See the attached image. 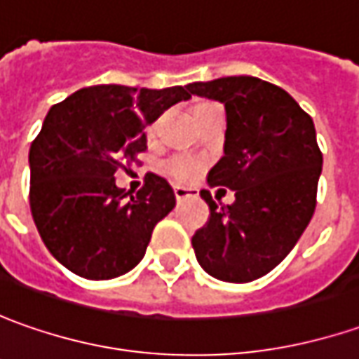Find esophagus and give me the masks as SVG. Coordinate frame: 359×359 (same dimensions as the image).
I'll use <instances>...</instances> for the list:
<instances>
[{"label":"esophagus","instance_id":"34e87169","mask_svg":"<svg viewBox=\"0 0 359 359\" xmlns=\"http://www.w3.org/2000/svg\"><path fill=\"white\" fill-rule=\"evenodd\" d=\"M191 196H196V192L191 191V189L175 187V198H177V203H182V201H187V198H191Z\"/></svg>","mask_w":359,"mask_h":359}]
</instances>
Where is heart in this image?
<instances>
[{
	"label": "heart",
	"mask_w": 359,
	"mask_h": 359,
	"mask_svg": "<svg viewBox=\"0 0 359 359\" xmlns=\"http://www.w3.org/2000/svg\"><path fill=\"white\" fill-rule=\"evenodd\" d=\"M163 170L168 179H172L175 182H191L196 177V172L201 170V163L194 156L177 155L168 158L163 165Z\"/></svg>",
	"instance_id": "obj_1"
}]
</instances>
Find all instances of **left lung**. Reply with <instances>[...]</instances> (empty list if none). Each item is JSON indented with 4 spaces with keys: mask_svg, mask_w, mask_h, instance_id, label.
<instances>
[{
    "mask_svg": "<svg viewBox=\"0 0 359 359\" xmlns=\"http://www.w3.org/2000/svg\"><path fill=\"white\" fill-rule=\"evenodd\" d=\"M189 91L224 105V156L208 184L236 196L218 206L201 191L210 217L194 232L192 248L210 276L252 282L288 256L314 215L322 172L314 121L284 89L258 77L198 81Z\"/></svg>",
    "mask_w": 359,
    "mask_h": 359,
    "instance_id": "1",
    "label": "left lung"
}]
</instances>
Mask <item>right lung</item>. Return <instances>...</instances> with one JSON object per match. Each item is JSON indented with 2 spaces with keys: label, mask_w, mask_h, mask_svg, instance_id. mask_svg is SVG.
Returning <instances> with one entry per match:
<instances>
[{
  "label": "right lung",
  "mask_w": 359,
  "mask_h": 359,
  "mask_svg": "<svg viewBox=\"0 0 359 359\" xmlns=\"http://www.w3.org/2000/svg\"><path fill=\"white\" fill-rule=\"evenodd\" d=\"M191 99L189 87L93 85L49 109L29 149V204L47 250L73 274L109 280L142 260L158 220L177 198L149 172L127 196L115 172L147 149L144 127Z\"/></svg>",
  "instance_id": "right-lung-1"
}]
</instances>
